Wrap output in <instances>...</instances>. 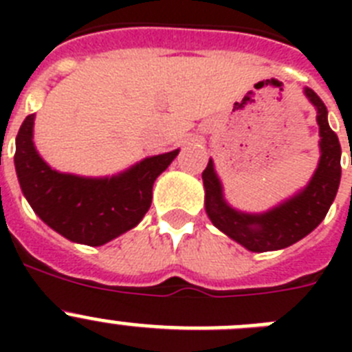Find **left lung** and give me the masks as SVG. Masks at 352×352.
Segmentation results:
<instances>
[{
    "label": "left lung",
    "instance_id": "obj_1",
    "mask_svg": "<svg viewBox=\"0 0 352 352\" xmlns=\"http://www.w3.org/2000/svg\"><path fill=\"white\" fill-rule=\"evenodd\" d=\"M305 95L317 107V123L321 133V160L305 190L268 213H239L223 201L222 185L213 170V162H208L203 170L208 217L214 227L252 252L278 250L300 241L322 222L337 195L342 174L340 142L337 133L329 129L328 111L317 93L307 88Z\"/></svg>",
    "mask_w": 352,
    "mask_h": 352
}]
</instances>
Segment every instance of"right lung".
Returning <instances> with one entry per match:
<instances>
[{"mask_svg": "<svg viewBox=\"0 0 352 352\" xmlns=\"http://www.w3.org/2000/svg\"><path fill=\"white\" fill-rule=\"evenodd\" d=\"M33 120L26 116L15 138V170L28 203L43 222L70 241L98 247L138 226L151 206L158 174L178 149L142 160L114 178L91 179L52 170L33 146Z\"/></svg>", "mask_w": 352, "mask_h": 352, "instance_id": "obj_1", "label": "right lung"}]
</instances>
